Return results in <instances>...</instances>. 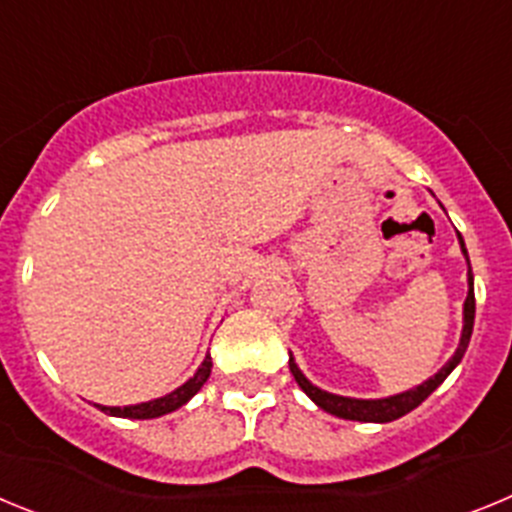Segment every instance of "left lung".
<instances>
[{
	"instance_id": "left-lung-1",
	"label": "left lung",
	"mask_w": 512,
	"mask_h": 512,
	"mask_svg": "<svg viewBox=\"0 0 512 512\" xmlns=\"http://www.w3.org/2000/svg\"><path fill=\"white\" fill-rule=\"evenodd\" d=\"M459 241H461V235H459ZM461 251H464V256H467L464 241H461ZM467 261H469V256H467ZM472 328H474V279H472V266H469V295H467V302H464V330H461L459 348H456V354L451 356L449 364L443 366L436 377H431L428 382H423L420 387H415V390L402 392V395H395V397H384V400H351V397L330 395V392L318 390L315 384L307 382L305 374L297 369V364L292 359H289V372H292L295 382L302 387V392H305V395L310 397L315 405H318V408H323L325 413L338 415V418H346V420H361V423H390V420L402 418L405 413H410V410L418 408L420 402L431 395L438 384H441L443 379L454 372V366L459 364L461 356H464V351H467L469 338H472Z\"/></svg>"
}]
</instances>
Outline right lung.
<instances>
[{"instance_id": "add662e5", "label": "right lung", "mask_w": 512, "mask_h": 512, "mask_svg": "<svg viewBox=\"0 0 512 512\" xmlns=\"http://www.w3.org/2000/svg\"><path fill=\"white\" fill-rule=\"evenodd\" d=\"M210 372H212V359L207 356V359L202 361L200 369H197V374H194L187 384H182L179 390L171 392V395L158 397V400H151V402H140V405H128V408H104L102 405V410L107 415H117V418H135V420H148V418H158V415L174 413L176 408L187 405V402L200 392V387L207 382Z\"/></svg>"}]
</instances>
